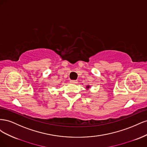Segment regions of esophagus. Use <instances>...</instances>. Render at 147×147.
<instances>
[{
	"label": "esophagus",
	"instance_id": "34e87169",
	"mask_svg": "<svg viewBox=\"0 0 147 147\" xmlns=\"http://www.w3.org/2000/svg\"><path fill=\"white\" fill-rule=\"evenodd\" d=\"M70 82L71 83L75 84V83H77V80H70Z\"/></svg>",
	"mask_w": 147,
	"mask_h": 147
}]
</instances>
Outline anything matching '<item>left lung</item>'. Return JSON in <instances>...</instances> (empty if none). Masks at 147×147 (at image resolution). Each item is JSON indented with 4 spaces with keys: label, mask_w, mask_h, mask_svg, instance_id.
<instances>
[{
    "label": "left lung",
    "mask_w": 147,
    "mask_h": 147,
    "mask_svg": "<svg viewBox=\"0 0 147 147\" xmlns=\"http://www.w3.org/2000/svg\"><path fill=\"white\" fill-rule=\"evenodd\" d=\"M90 88V85H88L87 86H86V89H89Z\"/></svg>",
    "instance_id": "8db88e82"
}]
</instances>
